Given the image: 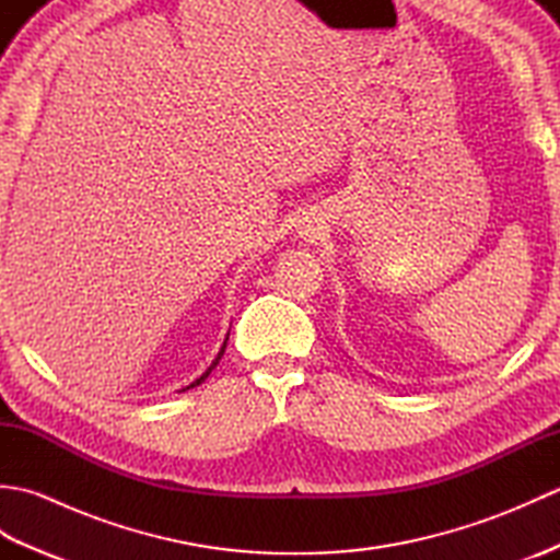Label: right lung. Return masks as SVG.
<instances>
[{
	"mask_svg": "<svg viewBox=\"0 0 560 560\" xmlns=\"http://www.w3.org/2000/svg\"><path fill=\"white\" fill-rule=\"evenodd\" d=\"M225 341H229V337H225ZM225 341H223V347H221V351H219V355H217V359H213V363H211V365L207 368V373H201V375H199V377L195 380V383H192V385H187L185 389H189V387H197V385H201V383H205V380L209 377V373L213 371V368H217V365H219V361H221V355H223V351H225ZM185 389H183V392H185Z\"/></svg>",
	"mask_w": 560,
	"mask_h": 560,
	"instance_id": "add662e5",
	"label": "right lung"
}]
</instances>
